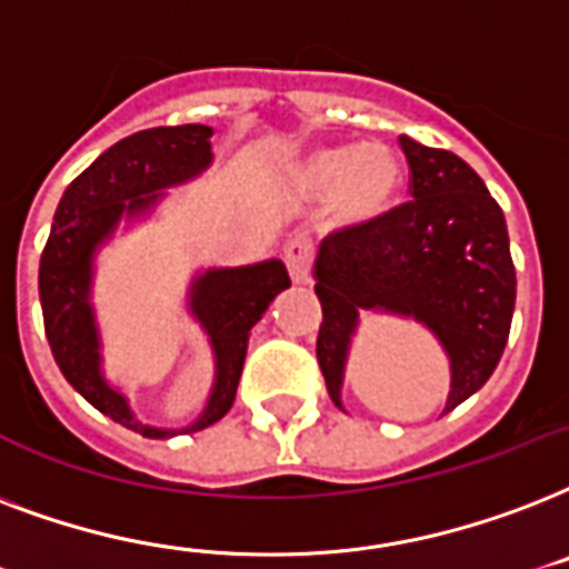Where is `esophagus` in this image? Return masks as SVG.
<instances>
[{
    "label": "esophagus",
    "mask_w": 569,
    "mask_h": 569,
    "mask_svg": "<svg viewBox=\"0 0 569 569\" xmlns=\"http://www.w3.org/2000/svg\"><path fill=\"white\" fill-rule=\"evenodd\" d=\"M311 258H315V246L306 234L290 237L284 243V263H288V272L293 284H306L308 270H311Z\"/></svg>",
    "instance_id": "34e87169"
}]
</instances>
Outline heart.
<instances>
[{
	"label": "heart",
	"instance_id": "obj_1",
	"mask_svg": "<svg viewBox=\"0 0 569 569\" xmlns=\"http://www.w3.org/2000/svg\"><path fill=\"white\" fill-rule=\"evenodd\" d=\"M299 183L311 196L326 198L338 224L362 228L380 222L398 204L407 183V162L386 142L329 144L317 148L299 166Z\"/></svg>",
	"mask_w": 569,
	"mask_h": 569
}]
</instances>
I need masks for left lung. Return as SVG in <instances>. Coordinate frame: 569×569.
<instances>
[{"label":"left lung","mask_w":569,"mask_h":569,"mask_svg":"<svg viewBox=\"0 0 569 569\" xmlns=\"http://www.w3.org/2000/svg\"><path fill=\"white\" fill-rule=\"evenodd\" d=\"M412 201L380 222L335 231L315 258L323 308L317 362L338 409L347 359L362 315L416 320L451 365V412L490 380L508 345L517 272L505 213L457 153L400 136Z\"/></svg>","instance_id":"8db88e82"}]
</instances>
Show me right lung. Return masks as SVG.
Wrapping results in <instances>:
<instances>
[{
	"label": "right lung",
	"mask_w": 569,
	"mask_h": 569,
	"mask_svg": "<svg viewBox=\"0 0 569 569\" xmlns=\"http://www.w3.org/2000/svg\"><path fill=\"white\" fill-rule=\"evenodd\" d=\"M210 136L213 130L204 124L153 127L100 153L64 189L38 270L43 329L64 380L103 416L148 439L196 433L234 407L249 332L272 299L290 288L279 258L249 267H210L192 276L187 311L210 341L213 386L204 409L187 427L144 425L130 409L124 391L106 380L103 341L91 302L97 252L112 240L121 222L148 219L166 198V189L189 183L210 169Z\"/></svg>",
	"instance_id": "1"
}]
</instances>
